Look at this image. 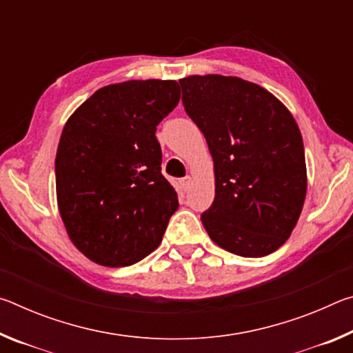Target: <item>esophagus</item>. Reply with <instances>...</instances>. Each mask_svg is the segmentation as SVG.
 I'll return each mask as SVG.
<instances>
[{"instance_id": "esophagus-1", "label": "esophagus", "mask_w": 353, "mask_h": 353, "mask_svg": "<svg viewBox=\"0 0 353 353\" xmlns=\"http://www.w3.org/2000/svg\"><path fill=\"white\" fill-rule=\"evenodd\" d=\"M190 185H191V177L190 176H185L182 181H181V187L183 188V191H187L190 188Z\"/></svg>"}]
</instances>
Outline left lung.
<instances>
[{"mask_svg":"<svg viewBox=\"0 0 353 353\" xmlns=\"http://www.w3.org/2000/svg\"><path fill=\"white\" fill-rule=\"evenodd\" d=\"M188 117L214 166V201L202 213L208 236L240 256H265L288 240L307 194L294 117L266 88L236 76L179 81Z\"/></svg>","mask_w":353,"mask_h":353,"instance_id":"8db88e82","label":"left lung"}]
</instances>
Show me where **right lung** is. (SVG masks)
Here are the masks:
<instances>
[{
  "label": "right lung",
  "mask_w": 353,
  "mask_h": 353,
  "mask_svg": "<svg viewBox=\"0 0 353 353\" xmlns=\"http://www.w3.org/2000/svg\"><path fill=\"white\" fill-rule=\"evenodd\" d=\"M181 99L176 81L110 83L65 123L56 154L57 207L71 243L119 268L159 248L176 190L162 174L155 130Z\"/></svg>",
  "instance_id": "add662e5"
}]
</instances>
